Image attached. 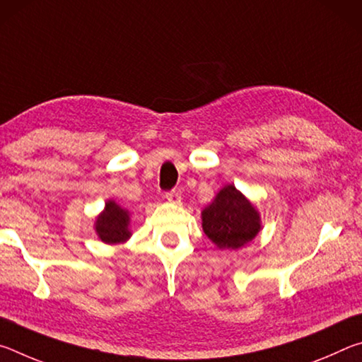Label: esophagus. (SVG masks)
Returning <instances> with one entry per match:
<instances>
[{
	"label": "esophagus",
	"mask_w": 362,
	"mask_h": 362,
	"mask_svg": "<svg viewBox=\"0 0 362 362\" xmlns=\"http://www.w3.org/2000/svg\"><path fill=\"white\" fill-rule=\"evenodd\" d=\"M166 199L169 201V203H173V204H180V201H182L180 194L177 193V192H169V193H166Z\"/></svg>",
	"instance_id": "1"
}]
</instances>
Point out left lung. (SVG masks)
Instances as JSON below:
<instances>
[{"label":"left lung","instance_id":"left-lung-1","mask_svg":"<svg viewBox=\"0 0 362 362\" xmlns=\"http://www.w3.org/2000/svg\"><path fill=\"white\" fill-rule=\"evenodd\" d=\"M206 236L218 249H241L262 230L260 212L235 185H225L201 212Z\"/></svg>","mask_w":362,"mask_h":362}]
</instances>
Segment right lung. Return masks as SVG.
Wrapping results in <instances>:
<instances>
[{
  "label": "right lung",
  "instance_id": "obj_1",
  "mask_svg": "<svg viewBox=\"0 0 362 362\" xmlns=\"http://www.w3.org/2000/svg\"><path fill=\"white\" fill-rule=\"evenodd\" d=\"M131 212L113 199H108L103 211L95 217L94 230L99 240L105 244H124L132 233L129 230Z\"/></svg>",
  "mask_w": 362,
  "mask_h": 362
}]
</instances>
